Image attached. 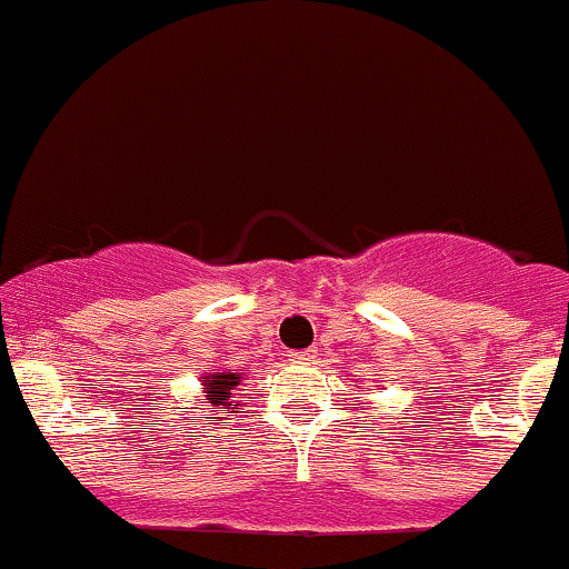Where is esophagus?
I'll return each mask as SVG.
<instances>
[{
  "label": "esophagus",
  "instance_id": "esophagus-1",
  "mask_svg": "<svg viewBox=\"0 0 569 569\" xmlns=\"http://www.w3.org/2000/svg\"><path fill=\"white\" fill-rule=\"evenodd\" d=\"M315 358V350H303V352H290L292 363H309Z\"/></svg>",
  "mask_w": 569,
  "mask_h": 569
}]
</instances>
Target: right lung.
Masks as SVG:
<instances>
[{
    "mask_svg": "<svg viewBox=\"0 0 569 569\" xmlns=\"http://www.w3.org/2000/svg\"><path fill=\"white\" fill-rule=\"evenodd\" d=\"M200 382H203V405L211 409V412L217 415H228V412H236L238 401H233V390L238 388V382H241V371H211V375H203L200 377Z\"/></svg>",
    "mask_w": 569,
    "mask_h": 569,
    "instance_id": "right-lung-1",
    "label": "right lung"
}]
</instances>
